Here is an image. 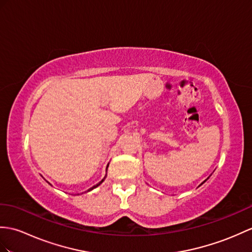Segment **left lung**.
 I'll return each instance as SVG.
<instances>
[{
  "instance_id": "obj_1",
  "label": "left lung",
  "mask_w": 252,
  "mask_h": 252,
  "mask_svg": "<svg viewBox=\"0 0 252 252\" xmlns=\"http://www.w3.org/2000/svg\"><path fill=\"white\" fill-rule=\"evenodd\" d=\"M208 178H209V177H208ZM208 178H207V179H208ZM207 179H206V180H207ZM206 180H204V181H203V183H205V181H206ZM203 183H202V184H203ZM202 184H201V185H202Z\"/></svg>"
}]
</instances>
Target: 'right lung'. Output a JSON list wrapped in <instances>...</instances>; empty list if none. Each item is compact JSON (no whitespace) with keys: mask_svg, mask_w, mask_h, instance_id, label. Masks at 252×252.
Here are the masks:
<instances>
[{"mask_svg":"<svg viewBox=\"0 0 252 252\" xmlns=\"http://www.w3.org/2000/svg\"><path fill=\"white\" fill-rule=\"evenodd\" d=\"M108 165H109V164H107V167H106V172H107V168H108ZM106 176H107V174H106V175H105V177H104V178H103V179H102L101 181H99V183H98V184H96L95 186H93V187H92V188H90V189H89V190H88L87 192H89V191L93 190V189H94V188H96V187H98V186H99V185H101V184L103 183V181L105 180V178H106ZM47 183H48V181H47ZM48 184H49V183H48Z\"/></svg>","mask_w":252,"mask_h":252,"instance_id":"obj_1","label":"right lung"}]
</instances>
